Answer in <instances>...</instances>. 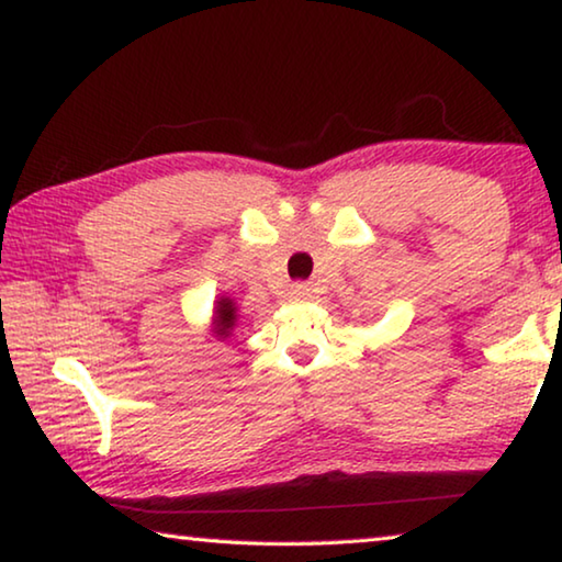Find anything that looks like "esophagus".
Segmentation results:
<instances>
[{
  "label": "esophagus",
  "instance_id": "1",
  "mask_svg": "<svg viewBox=\"0 0 562 562\" xmlns=\"http://www.w3.org/2000/svg\"><path fill=\"white\" fill-rule=\"evenodd\" d=\"M308 291H311V289L304 286V283H296V286L291 289V296L296 299V301H299V299H308Z\"/></svg>",
  "mask_w": 562,
  "mask_h": 562
}]
</instances>
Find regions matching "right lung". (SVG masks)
I'll list each match as a JSON object with an SVG mask.
<instances>
[{
  "label": "right lung",
  "mask_w": 562,
  "mask_h": 562,
  "mask_svg": "<svg viewBox=\"0 0 562 562\" xmlns=\"http://www.w3.org/2000/svg\"><path fill=\"white\" fill-rule=\"evenodd\" d=\"M233 326H236V304H233V299L221 296L218 301H215L213 334L218 336V339H228Z\"/></svg>",
  "instance_id": "right-lung-1"
}]
</instances>
